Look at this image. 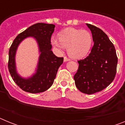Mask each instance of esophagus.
Wrapping results in <instances>:
<instances>
[{
	"label": "esophagus",
	"instance_id": "esophagus-1",
	"mask_svg": "<svg viewBox=\"0 0 125 125\" xmlns=\"http://www.w3.org/2000/svg\"><path fill=\"white\" fill-rule=\"evenodd\" d=\"M64 61L65 62H66V61H70V59H69L68 57H66V56H65V57H64Z\"/></svg>",
	"mask_w": 125,
	"mask_h": 125
}]
</instances>
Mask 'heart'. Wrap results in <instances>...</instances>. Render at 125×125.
Instances as JSON below:
<instances>
[{"instance_id": "1", "label": "heart", "mask_w": 125, "mask_h": 125, "mask_svg": "<svg viewBox=\"0 0 125 125\" xmlns=\"http://www.w3.org/2000/svg\"><path fill=\"white\" fill-rule=\"evenodd\" d=\"M51 43L59 51L66 48L71 57L79 59L89 52L93 45V37L86 30L69 28L59 34V39L52 38Z\"/></svg>"}]
</instances>
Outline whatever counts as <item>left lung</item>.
<instances>
[{
	"instance_id": "1",
	"label": "left lung",
	"mask_w": 125,
	"mask_h": 125,
	"mask_svg": "<svg viewBox=\"0 0 125 125\" xmlns=\"http://www.w3.org/2000/svg\"><path fill=\"white\" fill-rule=\"evenodd\" d=\"M86 25L92 32L94 45L89 56L78 61L79 67L74 79L81 92L92 94L105 89L114 80L118 57L106 34L94 25Z\"/></svg>"
}]
</instances>
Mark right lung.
<instances>
[{
	"instance_id": "add662e5",
	"label": "right lung",
	"mask_w": 125,
	"mask_h": 125,
	"mask_svg": "<svg viewBox=\"0 0 125 125\" xmlns=\"http://www.w3.org/2000/svg\"><path fill=\"white\" fill-rule=\"evenodd\" d=\"M54 24L37 23L20 33L13 41L9 51L8 69L14 82L25 92L39 93L46 91L54 83L63 57H58L51 51V38L54 31ZM32 36L36 39L42 52L37 73L27 80L21 78L17 74L15 66V54L19 43L25 37Z\"/></svg>"
}]
</instances>
